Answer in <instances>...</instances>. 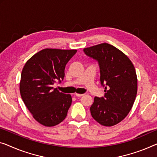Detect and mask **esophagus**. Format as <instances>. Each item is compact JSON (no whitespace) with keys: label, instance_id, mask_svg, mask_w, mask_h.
<instances>
[{"label":"esophagus","instance_id":"esophagus-1","mask_svg":"<svg viewBox=\"0 0 157 157\" xmlns=\"http://www.w3.org/2000/svg\"><path fill=\"white\" fill-rule=\"evenodd\" d=\"M75 96L78 97H82V96H84V94H77L76 93Z\"/></svg>","mask_w":157,"mask_h":157}]
</instances>
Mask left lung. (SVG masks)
Segmentation results:
<instances>
[{"instance_id": "left-lung-1", "label": "left lung", "mask_w": 157, "mask_h": 157, "mask_svg": "<svg viewBox=\"0 0 157 157\" xmlns=\"http://www.w3.org/2000/svg\"><path fill=\"white\" fill-rule=\"evenodd\" d=\"M84 52L99 63L100 81L105 86L104 97H94L91 115L101 125H115L127 116L136 98L134 65L125 53L107 43L85 48Z\"/></svg>"}]
</instances>
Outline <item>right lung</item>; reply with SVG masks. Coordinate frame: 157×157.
Segmentation results:
<instances>
[{
	"label": "right lung",
	"mask_w": 157,
	"mask_h": 157,
	"mask_svg": "<svg viewBox=\"0 0 157 157\" xmlns=\"http://www.w3.org/2000/svg\"><path fill=\"white\" fill-rule=\"evenodd\" d=\"M76 52L44 48L32 56L22 69L21 97L33 118L46 127L61 123L72 104L71 95L60 92L53 85L63 79L65 65Z\"/></svg>",
	"instance_id": "add662e5"
}]
</instances>
